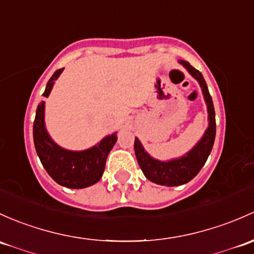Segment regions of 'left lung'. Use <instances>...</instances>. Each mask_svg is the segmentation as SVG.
<instances>
[{
    "instance_id": "left-lung-1",
    "label": "left lung",
    "mask_w": 254,
    "mask_h": 254,
    "mask_svg": "<svg viewBox=\"0 0 254 254\" xmlns=\"http://www.w3.org/2000/svg\"><path fill=\"white\" fill-rule=\"evenodd\" d=\"M179 63L198 81L199 86H201L205 105H207L208 127L205 129L201 140L188 153L179 158L170 159V161H159V159L149 156L143 148L140 140L135 137V154L141 170L149 181L163 186H179L191 181L204 165L208 156L210 154V151H212L215 138L214 106H213L212 97L208 91L203 75L186 61H179Z\"/></svg>"
}]
</instances>
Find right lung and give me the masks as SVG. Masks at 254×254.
<instances>
[{"label":"right lung","mask_w":254,"mask_h":254,"mask_svg":"<svg viewBox=\"0 0 254 254\" xmlns=\"http://www.w3.org/2000/svg\"><path fill=\"white\" fill-rule=\"evenodd\" d=\"M63 69H58L51 76L44 92L45 97H49ZM33 132L36 153L46 172L56 183L69 189H85L98 183L105 172L107 157L117 142V132H114L84 151L61 147L46 130L44 101L37 106Z\"/></svg>","instance_id":"obj_1"}]
</instances>
